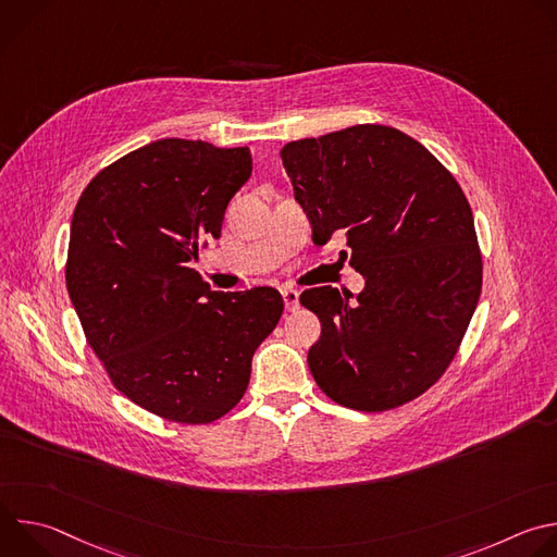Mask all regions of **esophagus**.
<instances>
[{"label":"esophagus","mask_w":557,"mask_h":557,"mask_svg":"<svg viewBox=\"0 0 557 557\" xmlns=\"http://www.w3.org/2000/svg\"><path fill=\"white\" fill-rule=\"evenodd\" d=\"M282 297H284V308L288 312H295L299 308V290L293 286H282Z\"/></svg>","instance_id":"obj_1"}]
</instances>
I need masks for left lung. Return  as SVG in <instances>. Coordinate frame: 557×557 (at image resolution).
<instances>
[{
    "mask_svg": "<svg viewBox=\"0 0 557 557\" xmlns=\"http://www.w3.org/2000/svg\"><path fill=\"white\" fill-rule=\"evenodd\" d=\"M312 243L344 233L366 286L308 288L322 322L308 368L333 401L383 412L423 394L449 366L483 286L471 207L412 136L355 125L280 151ZM348 256V253H346Z\"/></svg>",
    "mask_w": 557,
    "mask_h": 557,
    "instance_id": "left-lung-1",
    "label": "left lung"
}]
</instances>
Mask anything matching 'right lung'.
Segmentation results:
<instances>
[{"mask_svg": "<svg viewBox=\"0 0 557 557\" xmlns=\"http://www.w3.org/2000/svg\"><path fill=\"white\" fill-rule=\"evenodd\" d=\"M253 170L249 147L161 138L99 172L76 202L65 284L90 348L143 410L211 423L243 399L284 301L271 286L213 290L189 269L220 237Z\"/></svg>", "mask_w": 557, "mask_h": 557, "instance_id": "1", "label": "right lung"}]
</instances>
